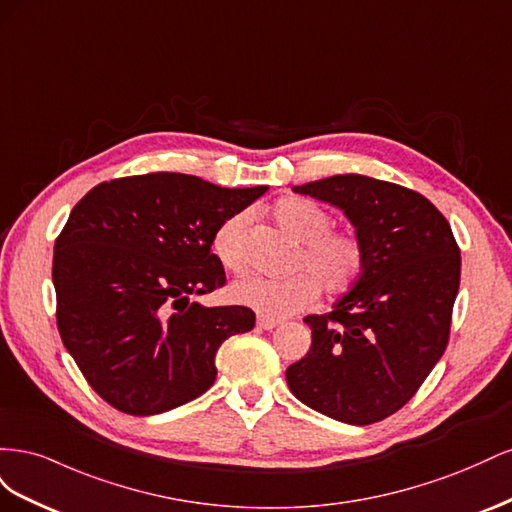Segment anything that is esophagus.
<instances>
[{"instance_id":"obj_1","label":"esophagus","mask_w":512,"mask_h":512,"mask_svg":"<svg viewBox=\"0 0 512 512\" xmlns=\"http://www.w3.org/2000/svg\"><path fill=\"white\" fill-rule=\"evenodd\" d=\"M256 324H258V327H260V329H265V331H271V329H275V327H280V324H282V320H275V318H267V316H258Z\"/></svg>"}]
</instances>
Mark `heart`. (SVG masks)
Masks as SVG:
<instances>
[{
  "instance_id": "b5f03b06",
  "label": "heart",
  "mask_w": 512,
  "mask_h": 512,
  "mask_svg": "<svg viewBox=\"0 0 512 512\" xmlns=\"http://www.w3.org/2000/svg\"><path fill=\"white\" fill-rule=\"evenodd\" d=\"M273 220L301 243L292 269L305 271L288 280H267L252 275L232 286V299L252 307L267 318H286L307 309L318 299V286L339 297L348 292L363 273L365 247L350 230L333 228V215L307 198H284L273 207ZM252 215L239 211L213 232L211 252L230 273L247 267V235Z\"/></svg>"
}]
</instances>
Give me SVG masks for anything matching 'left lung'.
Segmentation results:
<instances>
[{
	"instance_id": "left-lung-1",
	"label": "left lung",
	"mask_w": 512,
	"mask_h": 512,
	"mask_svg": "<svg viewBox=\"0 0 512 512\" xmlns=\"http://www.w3.org/2000/svg\"><path fill=\"white\" fill-rule=\"evenodd\" d=\"M292 190L346 213L365 267L333 312L305 318L312 348L286 369L288 386L335 421L378 423L408 404L446 350L459 245L444 215L404 185L335 175Z\"/></svg>"
}]
</instances>
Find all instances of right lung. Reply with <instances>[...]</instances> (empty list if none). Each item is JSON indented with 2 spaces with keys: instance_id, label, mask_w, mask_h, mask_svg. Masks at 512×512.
Here are the masks:
<instances>
[{
  "instance_id": "right-lung-1",
  "label": "right lung",
  "mask_w": 512,
  "mask_h": 512,
  "mask_svg": "<svg viewBox=\"0 0 512 512\" xmlns=\"http://www.w3.org/2000/svg\"><path fill=\"white\" fill-rule=\"evenodd\" d=\"M265 192L149 173L104 181L76 203L53 254L57 329L106 404L151 416L211 389L218 348L252 331L256 314L192 297L226 284L213 232Z\"/></svg>"
}]
</instances>
